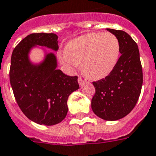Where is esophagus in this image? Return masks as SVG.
Wrapping results in <instances>:
<instances>
[{"instance_id":"obj_1","label":"esophagus","mask_w":156,"mask_h":156,"mask_svg":"<svg viewBox=\"0 0 156 156\" xmlns=\"http://www.w3.org/2000/svg\"><path fill=\"white\" fill-rule=\"evenodd\" d=\"M78 84L80 85V86H82V85H83V83H84V82H85V81L83 80V79H82V78H80V77L78 78Z\"/></svg>"}]
</instances>
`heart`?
Segmentation results:
<instances>
[{
	"label": "heart",
	"mask_w": 156,
	"mask_h": 156,
	"mask_svg": "<svg viewBox=\"0 0 156 156\" xmlns=\"http://www.w3.org/2000/svg\"><path fill=\"white\" fill-rule=\"evenodd\" d=\"M120 56V44L111 33H90L68 42L62 62L74 69L82 63V71L91 80L111 74Z\"/></svg>",
	"instance_id": "obj_1"
}]
</instances>
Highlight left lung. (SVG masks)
Listing matches in <instances>:
<instances>
[{
  "label": "left lung",
  "mask_w": 156,
  "mask_h": 156,
  "mask_svg": "<svg viewBox=\"0 0 156 156\" xmlns=\"http://www.w3.org/2000/svg\"><path fill=\"white\" fill-rule=\"evenodd\" d=\"M107 30L119 39L121 56L111 74L93 82L95 94L91 108L102 119L115 121L128 115L136 105L143 85V69L139 48L131 37L122 30Z\"/></svg>",
  "instance_id": "left-lung-1"
}]
</instances>
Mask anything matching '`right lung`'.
I'll list each match as a JSON object with an SVG mask.
<instances>
[{"instance_id": "right-lung-1", "label": "right lung", "mask_w": 156, "mask_h": 156, "mask_svg": "<svg viewBox=\"0 0 156 156\" xmlns=\"http://www.w3.org/2000/svg\"><path fill=\"white\" fill-rule=\"evenodd\" d=\"M58 38L54 34H31L14 48L11 57L9 79L15 99L29 119L45 126L65 119L67 99L79 88L77 76H68L57 69L54 53H45L40 63L30 61V51L37 45L57 51Z\"/></svg>"}]
</instances>
